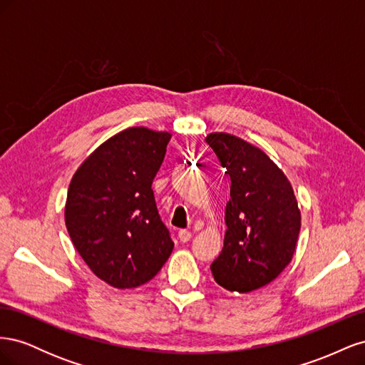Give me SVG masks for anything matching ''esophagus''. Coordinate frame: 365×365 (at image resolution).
<instances>
[{
  "instance_id": "obj_1",
  "label": "esophagus",
  "mask_w": 365,
  "mask_h": 365,
  "mask_svg": "<svg viewBox=\"0 0 365 365\" xmlns=\"http://www.w3.org/2000/svg\"><path fill=\"white\" fill-rule=\"evenodd\" d=\"M178 239L181 242H189L192 239V233H190V231H187V230H180L178 231Z\"/></svg>"
}]
</instances>
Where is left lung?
<instances>
[{
	"instance_id": "obj_1",
	"label": "left lung",
	"mask_w": 365,
	"mask_h": 365,
	"mask_svg": "<svg viewBox=\"0 0 365 365\" xmlns=\"http://www.w3.org/2000/svg\"><path fill=\"white\" fill-rule=\"evenodd\" d=\"M205 141L231 181L224 248L210 268L228 291H256L277 279L295 252L302 215L292 185L248 141L225 132H212Z\"/></svg>"
}]
</instances>
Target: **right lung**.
<instances>
[{
  "instance_id": "right-lung-1",
  "label": "right lung",
  "mask_w": 365,
  "mask_h": 365,
  "mask_svg": "<svg viewBox=\"0 0 365 365\" xmlns=\"http://www.w3.org/2000/svg\"><path fill=\"white\" fill-rule=\"evenodd\" d=\"M170 137L145 126L121 130L81 164L70 182L65 225L73 245L114 288L145 284L173 250L152 190Z\"/></svg>"
}]
</instances>
